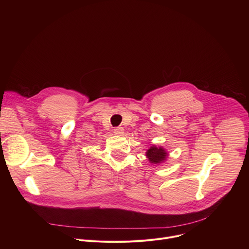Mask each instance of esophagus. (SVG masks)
<instances>
[{
	"label": "esophagus",
	"mask_w": 249,
	"mask_h": 249,
	"mask_svg": "<svg viewBox=\"0 0 249 249\" xmlns=\"http://www.w3.org/2000/svg\"><path fill=\"white\" fill-rule=\"evenodd\" d=\"M113 132L117 135H121L124 133V129H123V127H116V128H114Z\"/></svg>",
	"instance_id": "esophagus-1"
}]
</instances>
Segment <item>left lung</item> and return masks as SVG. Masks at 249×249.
Returning <instances> with one entry per match:
<instances>
[{"label":"left lung","mask_w":249,"mask_h":249,"mask_svg":"<svg viewBox=\"0 0 249 249\" xmlns=\"http://www.w3.org/2000/svg\"><path fill=\"white\" fill-rule=\"evenodd\" d=\"M147 157L151 162L160 163L165 160V158L167 157V154L164 151V149H162L160 147L157 148V147L153 146V147H151L150 150H148Z\"/></svg>","instance_id":"obj_1"}]
</instances>
